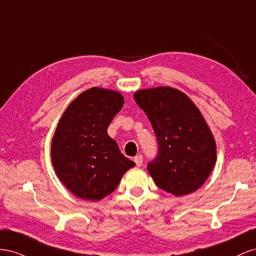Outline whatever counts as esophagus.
<instances>
[{
    "label": "esophagus",
    "mask_w": 256,
    "mask_h": 256,
    "mask_svg": "<svg viewBox=\"0 0 256 256\" xmlns=\"http://www.w3.org/2000/svg\"><path fill=\"white\" fill-rule=\"evenodd\" d=\"M134 162H135V164H136L138 167L142 166V162H144L142 156H135V158H134Z\"/></svg>",
    "instance_id": "1"
}]
</instances>
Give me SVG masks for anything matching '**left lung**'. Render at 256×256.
Listing matches in <instances>:
<instances>
[{"mask_svg":"<svg viewBox=\"0 0 256 256\" xmlns=\"http://www.w3.org/2000/svg\"><path fill=\"white\" fill-rule=\"evenodd\" d=\"M134 98L149 118L158 144L148 164L156 184L176 196L198 190L212 172L216 146L200 109L174 88L138 90Z\"/></svg>","mask_w":256,"mask_h":256,"instance_id":"obj_1","label":"left lung"}]
</instances>
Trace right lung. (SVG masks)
Masks as SVG:
<instances>
[{
  "instance_id": "right-lung-1",
  "label": "right lung",
  "mask_w": 256,
  "mask_h": 256,
  "mask_svg": "<svg viewBox=\"0 0 256 256\" xmlns=\"http://www.w3.org/2000/svg\"><path fill=\"white\" fill-rule=\"evenodd\" d=\"M123 104L120 92L94 86L80 93L58 123L51 160L58 178L79 198H104L135 166L107 134Z\"/></svg>"
}]
</instances>
